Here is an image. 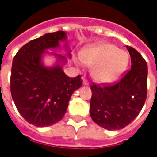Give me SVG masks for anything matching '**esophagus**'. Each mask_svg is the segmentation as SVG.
Listing matches in <instances>:
<instances>
[{"instance_id": "1", "label": "esophagus", "mask_w": 157, "mask_h": 157, "mask_svg": "<svg viewBox=\"0 0 157 157\" xmlns=\"http://www.w3.org/2000/svg\"><path fill=\"white\" fill-rule=\"evenodd\" d=\"M83 85H85V86L89 85V82H88V81L86 80V79L83 78Z\"/></svg>"}]
</instances>
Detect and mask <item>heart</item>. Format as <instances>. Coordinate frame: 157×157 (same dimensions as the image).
<instances>
[{"instance_id": "1", "label": "heart", "mask_w": 157, "mask_h": 157, "mask_svg": "<svg viewBox=\"0 0 157 157\" xmlns=\"http://www.w3.org/2000/svg\"><path fill=\"white\" fill-rule=\"evenodd\" d=\"M79 58L83 65L92 66V77L98 83L117 80L128 63V53L108 42L89 45L81 51Z\"/></svg>"}]
</instances>
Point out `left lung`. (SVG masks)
I'll return each instance as SVG.
<instances>
[{
	"mask_svg": "<svg viewBox=\"0 0 157 157\" xmlns=\"http://www.w3.org/2000/svg\"><path fill=\"white\" fill-rule=\"evenodd\" d=\"M131 69L113 85L91 86L90 115L97 124L109 130L124 128L141 111L147 96V64L141 55L126 46Z\"/></svg>",
	"mask_w": 157,
	"mask_h": 157,
	"instance_id": "8db88e82",
	"label": "left lung"
}]
</instances>
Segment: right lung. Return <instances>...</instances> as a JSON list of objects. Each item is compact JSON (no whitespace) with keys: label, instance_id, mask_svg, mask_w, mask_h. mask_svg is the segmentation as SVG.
I'll return each instance as SVG.
<instances>
[{"label":"right lung","instance_id":"add662e5","mask_svg":"<svg viewBox=\"0 0 157 157\" xmlns=\"http://www.w3.org/2000/svg\"><path fill=\"white\" fill-rule=\"evenodd\" d=\"M65 40L64 31L46 33L23 45L12 61V99L23 118L37 127H47L60 121L73 92L82 86L81 75L69 77L63 71L67 62L65 55L47 51L59 48V43ZM65 47L71 58L67 43ZM45 53L57 58L54 67H48L42 63Z\"/></svg>","mask_w":157,"mask_h":157}]
</instances>
